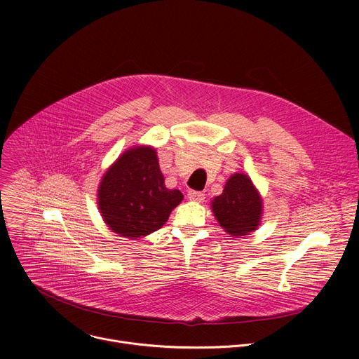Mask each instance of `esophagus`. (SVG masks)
Wrapping results in <instances>:
<instances>
[{
    "label": "esophagus",
    "instance_id": "34e87169",
    "mask_svg": "<svg viewBox=\"0 0 359 359\" xmlns=\"http://www.w3.org/2000/svg\"><path fill=\"white\" fill-rule=\"evenodd\" d=\"M187 197H189V200L196 201V203H201V201H204V193H201V191L190 190V191L187 193Z\"/></svg>",
    "mask_w": 359,
    "mask_h": 359
}]
</instances>
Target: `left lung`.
<instances>
[{
	"mask_svg": "<svg viewBox=\"0 0 359 359\" xmlns=\"http://www.w3.org/2000/svg\"><path fill=\"white\" fill-rule=\"evenodd\" d=\"M212 210L231 237L247 236L260 226L263 200L247 175L236 173L226 182L223 193L212 200Z\"/></svg>",
	"mask_w": 359,
	"mask_h": 359,
	"instance_id": "1",
	"label": "left lung"
}]
</instances>
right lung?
<instances>
[{
  "label": "right lung",
  "instance_id": "1",
  "mask_svg": "<svg viewBox=\"0 0 359 359\" xmlns=\"http://www.w3.org/2000/svg\"><path fill=\"white\" fill-rule=\"evenodd\" d=\"M183 200L180 190L165 186L156 150L136 146L116 159L97 189V206L108 227L126 238L159 230Z\"/></svg>",
  "mask_w": 359,
  "mask_h": 359
}]
</instances>
